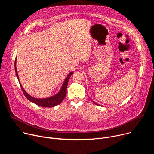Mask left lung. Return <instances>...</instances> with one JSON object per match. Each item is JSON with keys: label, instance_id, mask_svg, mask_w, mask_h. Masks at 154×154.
Returning <instances> with one entry per match:
<instances>
[{"label": "left lung", "instance_id": "obj_1", "mask_svg": "<svg viewBox=\"0 0 154 154\" xmlns=\"http://www.w3.org/2000/svg\"><path fill=\"white\" fill-rule=\"evenodd\" d=\"M94 103H95V104H96V105H98V104H97V103H96V102H94Z\"/></svg>", "mask_w": 154, "mask_h": 154}]
</instances>
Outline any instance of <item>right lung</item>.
<instances>
[{
    "mask_svg": "<svg viewBox=\"0 0 154 154\" xmlns=\"http://www.w3.org/2000/svg\"><path fill=\"white\" fill-rule=\"evenodd\" d=\"M16 58L15 59V61H14V69H15V72H16V74L17 76V78L19 80V77H18V74L16 70ZM73 74V72H70L69 74V75L67 76V77L66 78L60 90V91L58 92V93H57L56 95L48 97V98H45V99H37V98H35L32 97L31 96H30L29 94H27L26 93V91L24 90V89L23 88V87L22 86L21 84L20 83V82L19 81V83H20V86L22 89V91H23L24 96L26 97V98L30 100V102H33L34 103L42 106V107H53L54 106H56L58 104H60L62 100L64 99V97H66V88H67V86L68 84V81L69 79L70 78V77L71 76V75Z\"/></svg>",
    "mask_w": 154,
    "mask_h": 154,
    "instance_id": "add662e5",
    "label": "right lung"
}]
</instances>
